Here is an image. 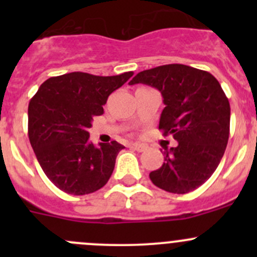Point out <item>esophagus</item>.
Instances as JSON below:
<instances>
[{"label":"esophagus","mask_w":257,"mask_h":257,"mask_svg":"<svg viewBox=\"0 0 257 257\" xmlns=\"http://www.w3.org/2000/svg\"><path fill=\"white\" fill-rule=\"evenodd\" d=\"M131 148H132V149L137 150V152H144L145 148H147V147H145L144 144H141V143H132Z\"/></svg>","instance_id":"34e87169"}]
</instances>
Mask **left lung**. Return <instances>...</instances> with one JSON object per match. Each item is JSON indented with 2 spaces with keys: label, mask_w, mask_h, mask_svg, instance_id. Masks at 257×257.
I'll use <instances>...</instances> for the list:
<instances>
[{
  "label": "left lung",
  "mask_w": 257,
  "mask_h": 257,
  "mask_svg": "<svg viewBox=\"0 0 257 257\" xmlns=\"http://www.w3.org/2000/svg\"><path fill=\"white\" fill-rule=\"evenodd\" d=\"M150 85L163 97L159 120L164 136L178 145L164 152L162 167L149 174L155 186L186 194L216 170L230 133V104L212 74L185 64H165L139 72L129 84Z\"/></svg>",
  "instance_id": "1"
}]
</instances>
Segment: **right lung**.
<instances>
[{
  "mask_svg": "<svg viewBox=\"0 0 257 257\" xmlns=\"http://www.w3.org/2000/svg\"><path fill=\"white\" fill-rule=\"evenodd\" d=\"M133 76L100 77L72 72L41 84L28 105V138L41 168L58 189L72 195L94 193L107 184L124 145L95 147L88 128L103 114L110 93Z\"/></svg>",
  "mask_w": 257,
  "mask_h": 257,
  "instance_id": "obj_1",
  "label": "right lung"
}]
</instances>
